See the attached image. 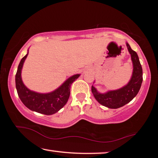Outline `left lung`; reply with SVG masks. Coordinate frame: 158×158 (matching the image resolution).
<instances>
[{
    "instance_id": "left-lung-1",
    "label": "left lung",
    "mask_w": 158,
    "mask_h": 158,
    "mask_svg": "<svg viewBox=\"0 0 158 158\" xmlns=\"http://www.w3.org/2000/svg\"><path fill=\"white\" fill-rule=\"evenodd\" d=\"M127 47L131 54L133 63L132 76L129 83L121 89L111 90L106 93H100L94 86L91 90L95 98L102 105L110 109H118L129 103L139 91L143 81V71L137 53L131 49L128 43Z\"/></svg>"
}]
</instances>
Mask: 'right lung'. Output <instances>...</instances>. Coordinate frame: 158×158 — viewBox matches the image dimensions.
Returning <instances> with one entry per match:
<instances>
[{"instance_id":"1","label":"right lung","mask_w":158,"mask_h":158,"mask_svg":"<svg viewBox=\"0 0 158 158\" xmlns=\"http://www.w3.org/2000/svg\"><path fill=\"white\" fill-rule=\"evenodd\" d=\"M28 53L21 60L15 76L16 89L19 97L23 105L32 111L44 115L56 113L65 105L70 94L71 85L80 74L69 77L58 89L52 93L43 94L31 91L23 84L21 77V69Z\"/></svg>"}]
</instances>
